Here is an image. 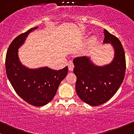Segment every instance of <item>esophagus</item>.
I'll return each mask as SVG.
<instances>
[{"instance_id": "esophagus-1", "label": "esophagus", "mask_w": 134, "mask_h": 134, "mask_svg": "<svg viewBox=\"0 0 134 134\" xmlns=\"http://www.w3.org/2000/svg\"><path fill=\"white\" fill-rule=\"evenodd\" d=\"M68 70H70V71H73L74 68V63L71 61H69L68 63Z\"/></svg>"}]
</instances>
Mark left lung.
Here are the masks:
<instances>
[{
  "instance_id": "obj_1",
  "label": "left lung",
  "mask_w": 134,
  "mask_h": 134,
  "mask_svg": "<svg viewBox=\"0 0 134 134\" xmlns=\"http://www.w3.org/2000/svg\"><path fill=\"white\" fill-rule=\"evenodd\" d=\"M104 34V43L111 44L115 50L110 64L96 66L85 56L73 60L76 92L82 101L90 106L100 105L110 100L122 84L126 71L125 51L121 42L105 29Z\"/></svg>"
}]
</instances>
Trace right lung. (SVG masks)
I'll return each mask as SVG.
<instances>
[{
  "label": "right lung",
  "mask_w": 134,
  "mask_h": 134,
  "mask_svg": "<svg viewBox=\"0 0 134 134\" xmlns=\"http://www.w3.org/2000/svg\"><path fill=\"white\" fill-rule=\"evenodd\" d=\"M37 27L17 36L8 48L5 57L6 75L16 93L35 107L46 105L55 97L60 82L68 74V67L54 70L48 67L29 69L21 64L18 49L28 34Z\"/></svg>",
  "instance_id": "add662e5"
}]
</instances>
